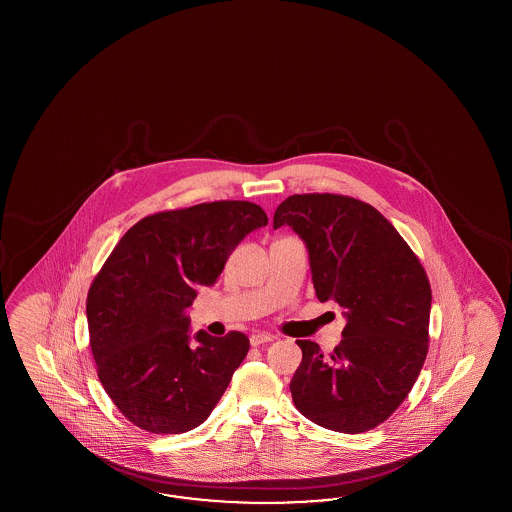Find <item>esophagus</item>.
<instances>
[{
	"mask_svg": "<svg viewBox=\"0 0 512 512\" xmlns=\"http://www.w3.org/2000/svg\"><path fill=\"white\" fill-rule=\"evenodd\" d=\"M272 340H274V336H272V334H266V332H257V334H251L249 343H251L253 347H259V345H263V343H268V341Z\"/></svg>",
	"mask_w": 512,
	"mask_h": 512,
	"instance_id": "esophagus-1",
	"label": "esophagus"
}]
</instances>
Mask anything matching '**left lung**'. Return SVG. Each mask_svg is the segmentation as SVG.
Returning a JSON list of instances; mask_svg holds the SVG:
<instances>
[{
	"mask_svg": "<svg viewBox=\"0 0 512 512\" xmlns=\"http://www.w3.org/2000/svg\"><path fill=\"white\" fill-rule=\"evenodd\" d=\"M281 225L308 248L317 298L340 304L347 321L332 355L296 340L293 402L326 430L368 432L398 409L426 360L428 276L387 217L353 197L293 195L274 214V229Z\"/></svg>",
	"mask_w": 512,
	"mask_h": 512,
	"instance_id": "obj_1",
	"label": "left lung"
}]
</instances>
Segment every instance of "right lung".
Listing matches in <instances>:
<instances>
[{
    "label": "right lung",
    "instance_id": "add662e5",
    "mask_svg": "<svg viewBox=\"0 0 512 512\" xmlns=\"http://www.w3.org/2000/svg\"><path fill=\"white\" fill-rule=\"evenodd\" d=\"M266 223L253 202H204L140 219L112 249L86 300L90 347L101 385L135 426L184 434L229 387L248 336L191 334L187 308Z\"/></svg>",
    "mask_w": 512,
    "mask_h": 512
}]
</instances>
